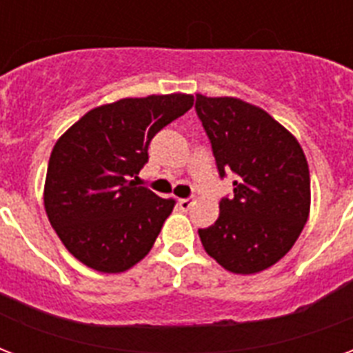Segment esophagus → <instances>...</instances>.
<instances>
[{"label": "esophagus", "instance_id": "1", "mask_svg": "<svg viewBox=\"0 0 353 353\" xmlns=\"http://www.w3.org/2000/svg\"><path fill=\"white\" fill-rule=\"evenodd\" d=\"M177 205H179V209H181V210H188L194 205V199L192 198L177 199Z\"/></svg>", "mask_w": 353, "mask_h": 353}]
</instances>
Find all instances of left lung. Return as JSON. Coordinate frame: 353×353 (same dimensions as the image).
Here are the masks:
<instances>
[{
  "instance_id": "left-lung-1",
  "label": "left lung",
  "mask_w": 353,
  "mask_h": 353,
  "mask_svg": "<svg viewBox=\"0 0 353 353\" xmlns=\"http://www.w3.org/2000/svg\"><path fill=\"white\" fill-rule=\"evenodd\" d=\"M220 176L234 172V198L199 229L205 251L236 274L271 268L295 245L310 216L306 155L295 135L262 108L234 97L196 95Z\"/></svg>"
}]
</instances>
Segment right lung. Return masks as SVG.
Here are the masks:
<instances>
[{
  "mask_svg": "<svg viewBox=\"0 0 353 353\" xmlns=\"http://www.w3.org/2000/svg\"><path fill=\"white\" fill-rule=\"evenodd\" d=\"M185 93L121 99L93 108L51 152L43 207L71 254L101 273H122L141 262L174 209L137 174L150 141L192 108Z\"/></svg>",
  "mask_w": 353,
  "mask_h": 353,
  "instance_id": "obj_1",
  "label": "right lung"
}]
</instances>
